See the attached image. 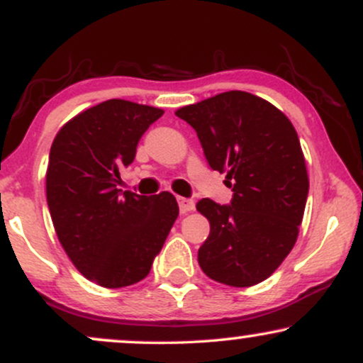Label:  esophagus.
Masks as SVG:
<instances>
[{"mask_svg":"<svg viewBox=\"0 0 363 363\" xmlns=\"http://www.w3.org/2000/svg\"><path fill=\"white\" fill-rule=\"evenodd\" d=\"M177 203H179V210H181V213H189V211H193L196 206L193 199H187V198H177Z\"/></svg>","mask_w":363,"mask_h":363,"instance_id":"1","label":"esophagus"}]
</instances>
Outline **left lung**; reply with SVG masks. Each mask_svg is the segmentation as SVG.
<instances>
[{
  "label": "left lung",
  "mask_w": 363,
  "mask_h": 363,
  "mask_svg": "<svg viewBox=\"0 0 363 363\" xmlns=\"http://www.w3.org/2000/svg\"><path fill=\"white\" fill-rule=\"evenodd\" d=\"M194 128L213 170L227 174L230 205L198 201L210 235L198 251L206 277L252 286L289 256L306 210L309 177L294 124L247 91L230 90L176 111Z\"/></svg>",
  "instance_id": "1"
}]
</instances>
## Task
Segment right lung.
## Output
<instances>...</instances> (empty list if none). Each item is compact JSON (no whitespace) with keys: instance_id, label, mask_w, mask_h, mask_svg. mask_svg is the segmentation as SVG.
<instances>
[{"instance_id":"right-lung-1","label":"right lung","mask_w":363,"mask_h":363,"mask_svg":"<svg viewBox=\"0 0 363 363\" xmlns=\"http://www.w3.org/2000/svg\"><path fill=\"white\" fill-rule=\"evenodd\" d=\"M162 114L111 99L74 116L52 141L45 194L57 239L78 272L106 289L147 277L179 215L167 191L140 196L118 187L140 138Z\"/></svg>"}]
</instances>
